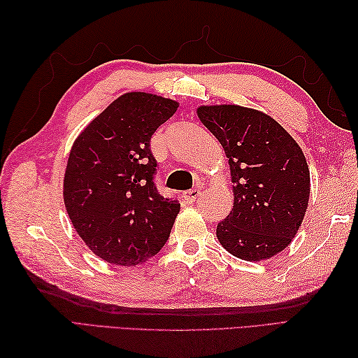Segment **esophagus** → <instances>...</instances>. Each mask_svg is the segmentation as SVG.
Segmentation results:
<instances>
[{
	"instance_id": "esophagus-1",
	"label": "esophagus",
	"mask_w": 358,
	"mask_h": 358,
	"mask_svg": "<svg viewBox=\"0 0 358 358\" xmlns=\"http://www.w3.org/2000/svg\"><path fill=\"white\" fill-rule=\"evenodd\" d=\"M200 196V191L199 189H189V191H186L183 194V199L186 203H194L196 199Z\"/></svg>"
}]
</instances>
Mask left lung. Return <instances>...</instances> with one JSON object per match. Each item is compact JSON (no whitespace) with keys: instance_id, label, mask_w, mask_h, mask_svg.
I'll return each instance as SVG.
<instances>
[{"instance_id":"1","label":"left lung","mask_w":358,"mask_h":358,"mask_svg":"<svg viewBox=\"0 0 358 358\" xmlns=\"http://www.w3.org/2000/svg\"><path fill=\"white\" fill-rule=\"evenodd\" d=\"M196 113L229 158L234 206L217 224L220 243L248 262L278 254L308 209L309 167L300 146L263 112L223 104Z\"/></svg>"}]
</instances>
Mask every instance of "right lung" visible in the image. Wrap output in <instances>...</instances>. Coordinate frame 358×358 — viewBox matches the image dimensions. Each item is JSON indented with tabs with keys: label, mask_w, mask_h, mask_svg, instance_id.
Masks as SVG:
<instances>
[{
	"label": "right lung",
	"mask_w": 358,
	"mask_h": 358,
	"mask_svg": "<svg viewBox=\"0 0 358 358\" xmlns=\"http://www.w3.org/2000/svg\"><path fill=\"white\" fill-rule=\"evenodd\" d=\"M178 103L144 92L117 98L75 140L64 175V204L89 249L134 266L169 238L180 203L158 192L150 138Z\"/></svg>",
	"instance_id": "obj_1"
}]
</instances>
